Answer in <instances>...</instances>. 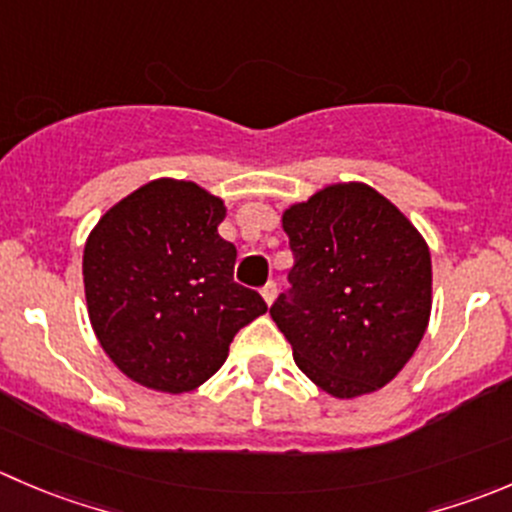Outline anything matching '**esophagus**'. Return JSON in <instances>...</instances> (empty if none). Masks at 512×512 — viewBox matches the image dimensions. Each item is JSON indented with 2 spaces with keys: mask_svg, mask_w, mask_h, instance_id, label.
<instances>
[{
  "mask_svg": "<svg viewBox=\"0 0 512 512\" xmlns=\"http://www.w3.org/2000/svg\"><path fill=\"white\" fill-rule=\"evenodd\" d=\"M262 297H265V302L267 305H272V300H275V295H277V282L275 280H267L265 285H262Z\"/></svg>",
  "mask_w": 512,
  "mask_h": 512,
  "instance_id": "obj_1",
  "label": "esophagus"
}]
</instances>
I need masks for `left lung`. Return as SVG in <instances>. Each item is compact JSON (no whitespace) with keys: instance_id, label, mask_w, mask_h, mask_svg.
<instances>
[{"instance_id":"1","label":"left lung","mask_w":512,"mask_h":512,"mask_svg":"<svg viewBox=\"0 0 512 512\" xmlns=\"http://www.w3.org/2000/svg\"><path fill=\"white\" fill-rule=\"evenodd\" d=\"M295 265L270 307L297 367L335 398L393 380L430 320V250L372 187L332 185L282 215Z\"/></svg>"}]
</instances>
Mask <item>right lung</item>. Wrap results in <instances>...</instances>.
Masks as SVG:
<instances>
[{"mask_svg":"<svg viewBox=\"0 0 512 512\" xmlns=\"http://www.w3.org/2000/svg\"><path fill=\"white\" fill-rule=\"evenodd\" d=\"M225 205L195 182L155 180L89 235L82 275L94 335L145 388L187 393L225 362L240 327L267 312L237 285V250L217 227Z\"/></svg>","mask_w":512,"mask_h":512,"instance_id":"obj_1","label":"right lung"}]
</instances>
